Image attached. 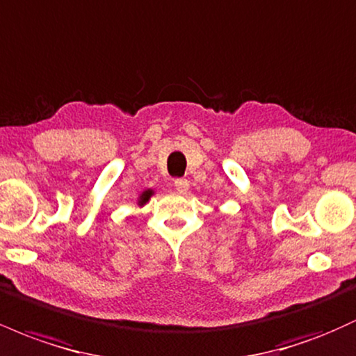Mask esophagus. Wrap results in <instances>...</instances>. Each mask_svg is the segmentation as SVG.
Returning a JSON list of instances; mask_svg holds the SVG:
<instances>
[{"instance_id": "1", "label": "esophagus", "mask_w": 356, "mask_h": 356, "mask_svg": "<svg viewBox=\"0 0 356 356\" xmlns=\"http://www.w3.org/2000/svg\"><path fill=\"white\" fill-rule=\"evenodd\" d=\"M175 186V191L181 192V194H186L187 191H189V181L187 179H177V181L174 182Z\"/></svg>"}]
</instances>
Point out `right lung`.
Segmentation results:
<instances>
[{
	"mask_svg": "<svg viewBox=\"0 0 356 356\" xmlns=\"http://www.w3.org/2000/svg\"><path fill=\"white\" fill-rule=\"evenodd\" d=\"M152 195H154V191L152 189L142 191L140 195H138V199H137V206L138 207H144L145 204L150 201V197H152Z\"/></svg>",
	"mask_w": 356,
	"mask_h": 356,
	"instance_id": "right-lung-1",
	"label": "right lung"
}]
</instances>
